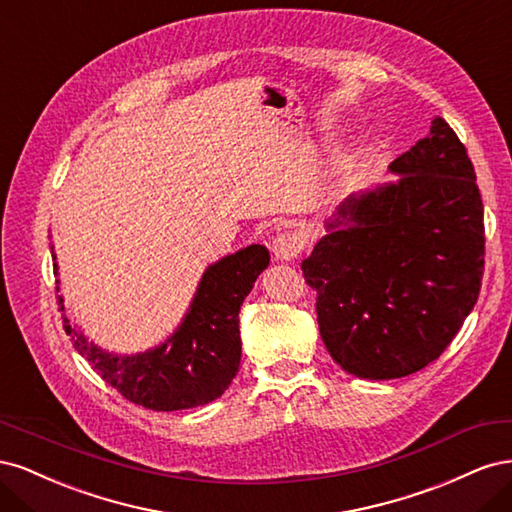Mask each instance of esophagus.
Returning <instances> with one entry per match:
<instances>
[{"label": "esophagus", "instance_id": "obj_1", "mask_svg": "<svg viewBox=\"0 0 512 512\" xmlns=\"http://www.w3.org/2000/svg\"><path fill=\"white\" fill-rule=\"evenodd\" d=\"M303 237L297 230H284L273 241V254L277 260H294L303 252Z\"/></svg>", "mask_w": 512, "mask_h": 512}]
</instances>
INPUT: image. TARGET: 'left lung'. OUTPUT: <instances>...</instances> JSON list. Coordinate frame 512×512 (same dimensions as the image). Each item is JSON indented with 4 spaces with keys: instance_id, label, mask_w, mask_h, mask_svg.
Returning a JSON list of instances; mask_svg holds the SVG:
<instances>
[{
    "instance_id": "8db88e82",
    "label": "left lung",
    "mask_w": 512,
    "mask_h": 512,
    "mask_svg": "<svg viewBox=\"0 0 512 512\" xmlns=\"http://www.w3.org/2000/svg\"><path fill=\"white\" fill-rule=\"evenodd\" d=\"M391 170L397 183L339 205L301 265L318 294L324 346L369 380L436 361L476 305L485 271L483 200L455 130L436 117Z\"/></svg>"
}]
</instances>
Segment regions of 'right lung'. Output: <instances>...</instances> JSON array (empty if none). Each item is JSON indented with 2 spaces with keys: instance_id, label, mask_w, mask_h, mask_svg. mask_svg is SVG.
Instances as JSON below:
<instances>
[{
  "instance_id": "1",
  "label": "right lung",
  "mask_w": 512,
  "mask_h": 512,
  "mask_svg": "<svg viewBox=\"0 0 512 512\" xmlns=\"http://www.w3.org/2000/svg\"><path fill=\"white\" fill-rule=\"evenodd\" d=\"M267 265L265 245H250L215 262L200 280L181 327L162 346L143 354H111L87 342L68 318H64V327L74 348L100 378L132 404L158 412L205 406L218 399L237 376L241 363L239 309Z\"/></svg>"
}]
</instances>
